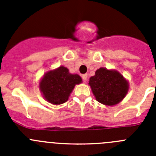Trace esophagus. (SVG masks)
Masks as SVG:
<instances>
[{"mask_svg":"<svg viewBox=\"0 0 156 156\" xmlns=\"http://www.w3.org/2000/svg\"><path fill=\"white\" fill-rule=\"evenodd\" d=\"M82 79L83 81H87V74H83Z\"/></svg>","mask_w":156,"mask_h":156,"instance_id":"obj_1","label":"esophagus"}]
</instances>
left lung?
<instances>
[{"mask_svg":"<svg viewBox=\"0 0 156 156\" xmlns=\"http://www.w3.org/2000/svg\"><path fill=\"white\" fill-rule=\"evenodd\" d=\"M89 84L98 102L114 105L124 98L128 91V83L115 70L100 68L90 78Z\"/></svg>","mask_w":156,"mask_h":156,"instance_id":"8db88e82","label":"left lung"}]
</instances>
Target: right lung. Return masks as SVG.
<instances>
[{
	"label": "right lung",
	"instance_id": "right-lung-1",
	"mask_svg": "<svg viewBox=\"0 0 156 156\" xmlns=\"http://www.w3.org/2000/svg\"><path fill=\"white\" fill-rule=\"evenodd\" d=\"M81 81L79 75L69 73L68 69L60 66L44 76L40 83V89L48 101L60 105L67 101L75 85L80 83Z\"/></svg>",
	"mask_w": 156,
	"mask_h": 156
}]
</instances>
